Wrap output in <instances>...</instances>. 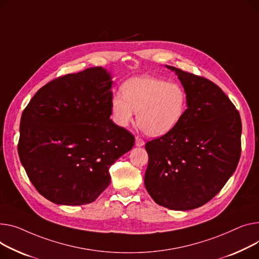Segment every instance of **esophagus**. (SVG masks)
<instances>
[{
  "label": "esophagus",
  "mask_w": 259,
  "mask_h": 259,
  "mask_svg": "<svg viewBox=\"0 0 259 259\" xmlns=\"http://www.w3.org/2000/svg\"><path fill=\"white\" fill-rule=\"evenodd\" d=\"M135 145H136L137 147H142V146L145 145V142H144V140L142 139V137L136 136V137H135Z\"/></svg>",
  "instance_id": "obj_1"
}]
</instances>
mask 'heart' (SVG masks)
Instances as JSON below:
<instances>
[{"instance_id":"heart-1","label":"heart","mask_w":259,"mask_h":259,"mask_svg":"<svg viewBox=\"0 0 259 259\" xmlns=\"http://www.w3.org/2000/svg\"><path fill=\"white\" fill-rule=\"evenodd\" d=\"M122 95L111 99L114 122L127 127L137 111V124L149 136H162L173 130L186 109V93L181 85L150 76L128 80Z\"/></svg>"}]
</instances>
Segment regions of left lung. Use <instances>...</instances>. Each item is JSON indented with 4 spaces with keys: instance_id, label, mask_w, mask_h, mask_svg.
Here are the masks:
<instances>
[{
    "instance_id": "8db88e82",
    "label": "left lung",
    "mask_w": 259,
    "mask_h": 259,
    "mask_svg": "<svg viewBox=\"0 0 259 259\" xmlns=\"http://www.w3.org/2000/svg\"><path fill=\"white\" fill-rule=\"evenodd\" d=\"M166 67L181 81L187 108L173 130L146 144L145 186L158 205L191 210L209 202L234 173L242 152V120L215 83Z\"/></svg>"
}]
</instances>
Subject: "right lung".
Here are the masks:
<instances>
[{
    "instance_id": "1",
    "label": "right lung",
    "mask_w": 259,
    "mask_h": 259,
    "mask_svg": "<svg viewBox=\"0 0 259 259\" xmlns=\"http://www.w3.org/2000/svg\"><path fill=\"white\" fill-rule=\"evenodd\" d=\"M112 81L102 67L44 85L22 113L17 152L31 183L49 201L94 202L110 183V166L134 135L110 119Z\"/></svg>"
}]
</instances>
